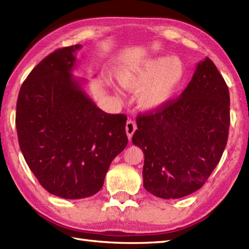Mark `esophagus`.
I'll list each match as a JSON object with an SVG mask.
<instances>
[{
	"mask_svg": "<svg viewBox=\"0 0 249 249\" xmlns=\"http://www.w3.org/2000/svg\"><path fill=\"white\" fill-rule=\"evenodd\" d=\"M125 129H126L127 137H128L129 140H131V137H132V135H134V132H135L136 129H137V125H136V123L134 122V121L128 120V121H127V123H126Z\"/></svg>",
	"mask_w": 249,
	"mask_h": 249,
	"instance_id": "esophagus-1",
	"label": "esophagus"
}]
</instances>
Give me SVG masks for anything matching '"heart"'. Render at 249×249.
Segmentation results:
<instances>
[{
    "label": "heart",
    "mask_w": 249,
    "mask_h": 249,
    "mask_svg": "<svg viewBox=\"0 0 249 249\" xmlns=\"http://www.w3.org/2000/svg\"><path fill=\"white\" fill-rule=\"evenodd\" d=\"M118 78L125 89L140 91L137 98L139 107L153 111L164 106L182 86L186 65L179 57H154L121 71Z\"/></svg>",
    "instance_id": "heart-1"
}]
</instances>
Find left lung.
<instances>
[{"mask_svg":"<svg viewBox=\"0 0 249 249\" xmlns=\"http://www.w3.org/2000/svg\"><path fill=\"white\" fill-rule=\"evenodd\" d=\"M229 107L228 87L206 57L177 100L138 115L132 143L144 154L147 192L175 199L204 186L226 147Z\"/></svg>","mask_w":249,"mask_h":249,"instance_id":"left-lung-1","label":"left lung"}]
</instances>
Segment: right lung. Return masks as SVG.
<instances>
[{"label": "right lung", "mask_w": 249, "mask_h": 249, "mask_svg": "<svg viewBox=\"0 0 249 249\" xmlns=\"http://www.w3.org/2000/svg\"><path fill=\"white\" fill-rule=\"evenodd\" d=\"M80 44L56 50L33 69L17 102L16 126L27 165L51 194L86 198L124 151L125 114L98 108L72 70Z\"/></svg>", "instance_id": "add662e5"}]
</instances>
